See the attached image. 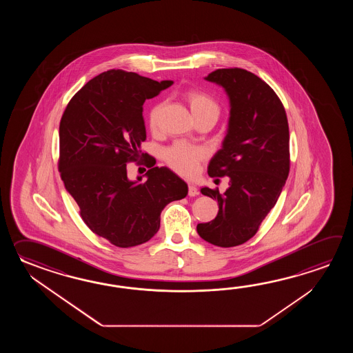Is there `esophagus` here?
Listing matches in <instances>:
<instances>
[{"mask_svg":"<svg viewBox=\"0 0 353 353\" xmlns=\"http://www.w3.org/2000/svg\"><path fill=\"white\" fill-rule=\"evenodd\" d=\"M188 194H189V196H195V195L199 194V192H198V189H196L194 184H189Z\"/></svg>","mask_w":353,"mask_h":353,"instance_id":"obj_1","label":"esophagus"}]
</instances>
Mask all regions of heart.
Masks as SVG:
<instances>
[{
  "label": "heart",
  "instance_id": "1",
  "mask_svg": "<svg viewBox=\"0 0 353 353\" xmlns=\"http://www.w3.org/2000/svg\"><path fill=\"white\" fill-rule=\"evenodd\" d=\"M184 99L187 101L195 120H201L205 117H213L217 120L219 116V105L207 93L198 90H189L184 93ZM163 108L164 105L158 103L151 108L149 113V126L154 132H157L160 126ZM204 158L205 151L203 150L202 148L183 143H174L173 146L168 148L164 152V159L168 165L176 173L185 176L194 174L196 166Z\"/></svg>",
  "mask_w": 353,
  "mask_h": 353
}]
</instances>
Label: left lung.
I'll list each match as a JSON object with an SVG mask.
<instances>
[{
	"instance_id": "1",
	"label": "left lung",
	"mask_w": 353,
	"mask_h": 353,
	"mask_svg": "<svg viewBox=\"0 0 353 353\" xmlns=\"http://www.w3.org/2000/svg\"><path fill=\"white\" fill-rule=\"evenodd\" d=\"M230 99L228 128L222 148L210 159V176H228V189L203 187L218 202L217 217L196 225L203 240L233 248L255 236L278 202L289 175V126L276 93L257 75L241 68L217 69L204 78Z\"/></svg>"
}]
</instances>
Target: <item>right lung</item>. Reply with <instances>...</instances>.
<instances>
[{
    "label": "right lung",
    "instance_id": "right-lung-1",
    "mask_svg": "<svg viewBox=\"0 0 353 353\" xmlns=\"http://www.w3.org/2000/svg\"><path fill=\"white\" fill-rule=\"evenodd\" d=\"M172 84L111 69L83 85L60 120L61 180L90 231L117 248L150 240L166 204L187 196V183L152 159L145 181L128 179L126 169L146 140L143 102Z\"/></svg>",
    "mask_w": 353,
    "mask_h": 353
}]
</instances>
